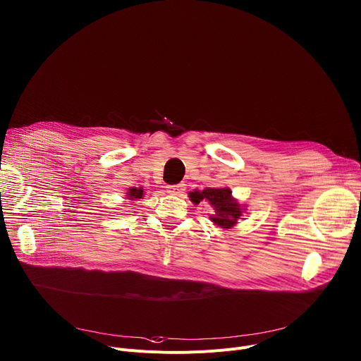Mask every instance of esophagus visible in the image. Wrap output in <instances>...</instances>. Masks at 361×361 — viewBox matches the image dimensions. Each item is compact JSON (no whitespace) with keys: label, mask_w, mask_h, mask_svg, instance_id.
Instances as JSON below:
<instances>
[{"label":"esophagus","mask_w":361,"mask_h":361,"mask_svg":"<svg viewBox=\"0 0 361 361\" xmlns=\"http://www.w3.org/2000/svg\"><path fill=\"white\" fill-rule=\"evenodd\" d=\"M167 191L174 195H180L184 191V184H174V185H167Z\"/></svg>","instance_id":"1"}]
</instances>
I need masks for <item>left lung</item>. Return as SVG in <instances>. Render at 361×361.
Here are the masks:
<instances>
[{
    "instance_id": "left-lung-1",
    "label": "left lung",
    "mask_w": 361,
    "mask_h": 361,
    "mask_svg": "<svg viewBox=\"0 0 361 361\" xmlns=\"http://www.w3.org/2000/svg\"><path fill=\"white\" fill-rule=\"evenodd\" d=\"M188 197L194 204L209 202L214 209V214L210 216V220L221 228H232L245 212L238 200L232 197L231 188L207 187L203 191L194 190L188 194Z\"/></svg>"
}]
</instances>
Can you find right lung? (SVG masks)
Instances as JSON below:
<instances>
[{
  "instance_id": "1",
  "label": "right lung",
  "mask_w": 361,
  "mask_h": 361,
  "mask_svg": "<svg viewBox=\"0 0 361 361\" xmlns=\"http://www.w3.org/2000/svg\"><path fill=\"white\" fill-rule=\"evenodd\" d=\"M128 200H137V199H142V195H144V188L142 187H140V188H137V187H133V188H129L128 190Z\"/></svg>"
}]
</instances>
